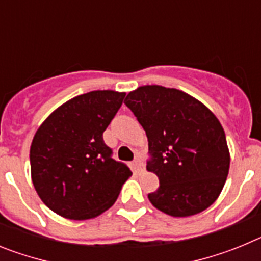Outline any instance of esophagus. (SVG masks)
I'll return each mask as SVG.
<instances>
[{"instance_id":"1","label":"esophagus","mask_w":261,"mask_h":261,"mask_svg":"<svg viewBox=\"0 0 261 261\" xmlns=\"http://www.w3.org/2000/svg\"><path fill=\"white\" fill-rule=\"evenodd\" d=\"M133 165H135L136 171H141V168L144 167V163H142V161L140 156H136L135 161H133Z\"/></svg>"}]
</instances>
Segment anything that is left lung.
<instances>
[{"label":"left lung","mask_w":261,"mask_h":261,"mask_svg":"<svg viewBox=\"0 0 261 261\" xmlns=\"http://www.w3.org/2000/svg\"><path fill=\"white\" fill-rule=\"evenodd\" d=\"M124 103L137 117L149 141L147 171L159 179L151 204L172 217L209 208L229 174L225 130L214 114L180 90L151 85L126 95Z\"/></svg>","instance_id":"obj_1"}]
</instances>
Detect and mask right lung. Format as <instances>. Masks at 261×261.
<instances>
[{
  "label": "right lung",
  "mask_w": 261,
  "mask_h": 261,
  "mask_svg": "<svg viewBox=\"0 0 261 261\" xmlns=\"http://www.w3.org/2000/svg\"><path fill=\"white\" fill-rule=\"evenodd\" d=\"M125 93L96 90L70 99L39 126L31 149V177L41 201L69 220H90L110 209L132 175L112 158L103 132Z\"/></svg>",
  "instance_id": "add662e5"
}]
</instances>
